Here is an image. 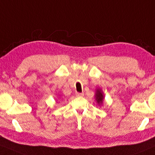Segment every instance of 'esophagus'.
Here are the masks:
<instances>
[{"instance_id":"obj_1","label":"esophagus","mask_w":155,"mask_h":155,"mask_svg":"<svg viewBox=\"0 0 155 155\" xmlns=\"http://www.w3.org/2000/svg\"><path fill=\"white\" fill-rule=\"evenodd\" d=\"M76 97H83L84 94V93H79V92H76Z\"/></svg>"}]
</instances>
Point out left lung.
<instances>
[{
    "instance_id": "8db88e82",
    "label": "left lung",
    "mask_w": 155,
    "mask_h": 155,
    "mask_svg": "<svg viewBox=\"0 0 155 155\" xmlns=\"http://www.w3.org/2000/svg\"><path fill=\"white\" fill-rule=\"evenodd\" d=\"M95 100L98 103L99 105H102V102H103V100H104V95H103V92H102L101 89H97L96 91V94L95 95Z\"/></svg>"
}]
</instances>
